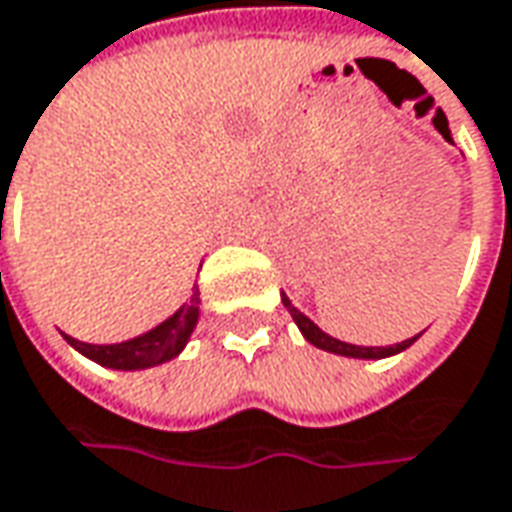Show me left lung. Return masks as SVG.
Listing matches in <instances>:
<instances>
[{
	"label": "left lung",
	"instance_id": "obj_1",
	"mask_svg": "<svg viewBox=\"0 0 512 512\" xmlns=\"http://www.w3.org/2000/svg\"><path fill=\"white\" fill-rule=\"evenodd\" d=\"M282 302H285L287 313L293 316V322L299 325V330L305 333V339L310 344H316V347H322L327 353H339V356H353V359H384V356H393V353H399L404 347H410V344L416 342L419 336H413V339H407L402 344H390V347H359V344H347L339 342V339H333V336H327L325 330H319V327L313 325L310 319H307L305 313H299L296 307L290 305V299L282 296Z\"/></svg>",
	"mask_w": 512,
	"mask_h": 512
}]
</instances>
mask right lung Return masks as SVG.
Listing matches in <instances>:
<instances>
[{"label": "right lung", "mask_w": 512, "mask_h": 512, "mask_svg": "<svg viewBox=\"0 0 512 512\" xmlns=\"http://www.w3.org/2000/svg\"><path fill=\"white\" fill-rule=\"evenodd\" d=\"M196 319H199V293L193 290L190 302L179 307L168 322H162L159 327H153V330L130 339V342L88 344L79 342V339H70V336H65V339L96 364L116 367V370H139V367H153V364L173 359L190 339Z\"/></svg>", "instance_id": "obj_1"}]
</instances>
